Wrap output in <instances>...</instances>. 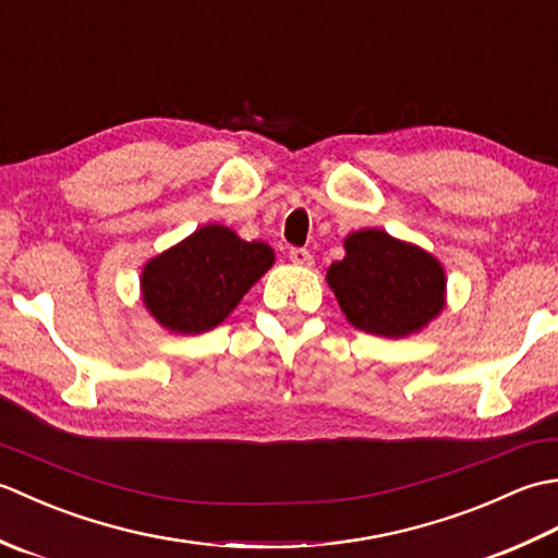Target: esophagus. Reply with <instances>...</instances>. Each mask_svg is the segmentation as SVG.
I'll use <instances>...</instances> for the list:
<instances>
[{
    "label": "esophagus",
    "instance_id": "esophagus-1",
    "mask_svg": "<svg viewBox=\"0 0 558 558\" xmlns=\"http://www.w3.org/2000/svg\"><path fill=\"white\" fill-rule=\"evenodd\" d=\"M290 260H292L294 266H304V268H312L314 266L312 252H306V248H300V246L290 248Z\"/></svg>",
    "mask_w": 558,
    "mask_h": 558
}]
</instances>
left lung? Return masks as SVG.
Instances as JSON below:
<instances>
[{
	"mask_svg": "<svg viewBox=\"0 0 558 558\" xmlns=\"http://www.w3.org/2000/svg\"><path fill=\"white\" fill-rule=\"evenodd\" d=\"M326 280L348 322L372 336L417 333L446 304L444 266L376 228L348 234L345 258L330 264Z\"/></svg>",
	"mask_w": 558,
	"mask_h": 558,
	"instance_id": "8db88e82",
	"label": "left lung"
}]
</instances>
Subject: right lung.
I'll return each mask as SVG.
<instances>
[{
    "label": "right lung",
    "mask_w": 558,
    "mask_h": 558,
    "mask_svg": "<svg viewBox=\"0 0 558 558\" xmlns=\"http://www.w3.org/2000/svg\"><path fill=\"white\" fill-rule=\"evenodd\" d=\"M276 254L264 242H244L225 225H204L141 272V294L156 322L198 336L230 316Z\"/></svg>",
    "instance_id": "1"
}]
</instances>
